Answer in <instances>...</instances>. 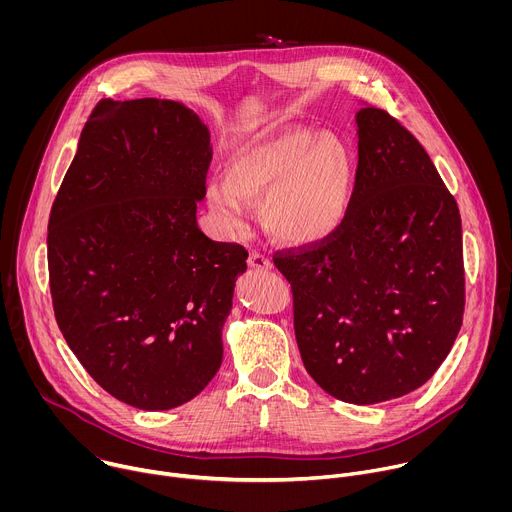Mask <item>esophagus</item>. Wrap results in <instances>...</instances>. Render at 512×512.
I'll list each match as a JSON object with an SVG mask.
<instances>
[{
  "instance_id": "34e87169",
  "label": "esophagus",
  "mask_w": 512,
  "mask_h": 512,
  "mask_svg": "<svg viewBox=\"0 0 512 512\" xmlns=\"http://www.w3.org/2000/svg\"><path fill=\"white\" fill-rule=\"evenodd\" d=\"M247 263H249L251 269H271V267H273L271 259L265 257V255H261V253H257V251H253V253L249 255Z\"/></svg>"
}]
</instances>
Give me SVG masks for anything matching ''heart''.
<instances>
[{"mask_svg": "<svg viewBox=\"0 0 512 512\" xmlns=\"http://www.w3.org/2000/svg\"><path fill=\"white\" fill-rule=\"evenodd\" d=\"M354 184L350 152L330 131L281 127L241 139L227 154L223 182L204 188L212 223L223 233L245 227V202L265 229L291 247H314L344 223Z\"/></svg>", "mask_w": 512, "mask_h": 512, "instance_id": "b5f03b06", "label": "heart"}]
</instances>
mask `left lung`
<instances>
[{"label":"left lung","mask_w":512,"mask_h":512,"mask_svg":"<svg viewBox=\"0 0 512 512\" xmlns=\"http://www.w3.org/2000/svg\"><path fill=\"white\" fill-rule=\"evenodd\" d=\"M358 168L340 229L273 257L291 283L308 375L373 405L419 389L450 354L464 314L462 221L423 145L387 111L354 115Z\"/></svg>","instance_id":"8db88e82"}]
</instances>
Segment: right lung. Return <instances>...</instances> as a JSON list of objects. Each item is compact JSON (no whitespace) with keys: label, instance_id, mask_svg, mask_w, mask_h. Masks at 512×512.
<instances>
[{"label":"right lung","instance_id":"add662e5","mask_svg":"<svg viewBox=\"0 0 512 512\" xmlns=\"http://www.w3.org/2000/svg\"><path fill=\"white\" fill-rule=\"evenodd\" d=\"M212 158L204 121L178 101H101L48 221L58 328L115 399L166 411L223 362V326L249 253L196 223Z\"/></svg>","mask_w":512,"mask_h":512}]
</instances>
